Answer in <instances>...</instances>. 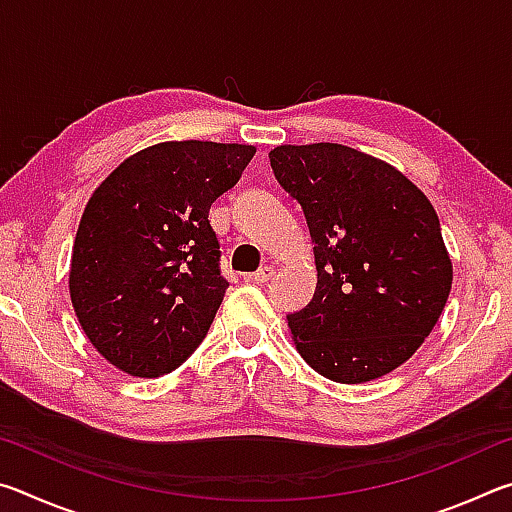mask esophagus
<instances>
[{
    "instance_id": "esophagus-1",
    "label": "esophagus",
    "mask_w": 512,
    "mask_h": 512,
    "mask_svg": "<svg viewBox=\"0 0 512 512\" xmlns=\"http://www.w3.org/2000/svg\"><path fill=\"white\" fill-rule=\"evenodd\" d=\"M271 277H273V268L271 266H262L255 273H246L244 280L250 282V284H262L266 280H271Z\"/></svg>"
}]
</instances>
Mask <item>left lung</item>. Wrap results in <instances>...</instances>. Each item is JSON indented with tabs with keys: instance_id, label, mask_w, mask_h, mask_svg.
<instances>
[{
	"instance_id": "8db88e82",
	"label": "left lung",
	"mask_w": 512,
	"mask_h": 512,
	"mask_svg": "<svg viewBox=\"0 0 512 512\" xmlns=\"http://www.w3.org/2000/svg\"><path fill=\"white\" fill-rule=\"evenodd\" d=\"M268 158L314 241L316 293L287 316L300 357L339 384L400 368L452 291L431 201L393 164L343 144H282Z\"/></svg>"
}]
</instances>
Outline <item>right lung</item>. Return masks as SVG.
<instances>
[{
    "label": "right lung",
    "instance_id": "obj_1",
    "mask_svg": "<svg viewBox=\"0 0 512 512\" xmlns=\"http://www.w3.org/2000/svg\"><path fill=\"white\" fill-rule=\"evenodd\" d=\"M250 144L160 142L94 189L76 230L69 298L103 359L153 379L185 363L228 289L210 205L237 185Z\"/></svg>",
    "mask_w": 512,
    "mask_h": 512
}]
</instances>
